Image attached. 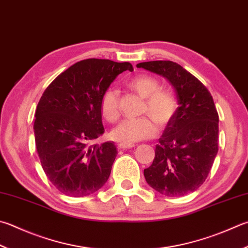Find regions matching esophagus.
I'll list each match as a JSON object with an SVG mask.
<instances>
[{"mask_svg":"<svg viewBox=\"0 0 248 248\" xmlns=\"http://www.w3.org/2000/svg\"><path fill=\"white\" fill-rule=\"evenodd\" d=\"M135 144L134 143H126V142H121L118 144V148L119 149H130V148H134Z\"/></svg>","mask_w":248,"mask_h":248,"instance_id":"obj_1","label":"esophagus"}]
</instances>
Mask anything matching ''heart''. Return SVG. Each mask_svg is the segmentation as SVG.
Segmentation results:
<instances>
[{"label": "heart", "instance_id": "1", "mask_svg": "<svg viewBox=\"0 0 248 248\" xmlns=\"http://www.w3.org/2000/svg\"><path fill=\"white\" fill-rule=\"evenodd\" d=\"M127 86L144 98L142 113L151 116L160 126L170 122L176 111V101L170 93L160 90V83L156 78L142 74L129 80ZM100 110L108 122H116L120 118L119 93L112 88L107 90L101 97ZM151 118L144 115L136 119H126L112 130V137L126 143L150 138L155 134V124Z\"/></svg>", "mask_w": 248, "mask_h": 248}]
</instances>
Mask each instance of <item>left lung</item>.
Wrapping results in <instances>:
<instances>
[{
	"instance_id": "1",
	"label": "left lung",
	"mask_w": 248,
	"mask_h": 248,
	"mask_svg": "<svg viewBox=\"0 0 248 248\" xmlns=\"http://www.w3.org/2000/svg\"><path fill=\"white\" fill-rule=\"evenodd\" d=\"M167 78L179 107L155 147L150 167L143 170L148 185L166 197L193 192L206 180L218 152V112L204 84L180 64L170 60L140 62Z\"/></svg>"
}]
</instances>
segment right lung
Wrapping results in <instances>:
<instances>
[{
	"instance_id": "obj_1",
	"label": "right lung",
	"mask_w": 248,
	"mask_h": 248,
	"mask_svg": "<svg viewBox=\"0 0 248 248\" xmlns=\"http://www.w3.org/2000/svg\"><path fill=\"white\" fill-rule=\"evenodd\" d=\"M129 62L81 60L51 82L37 104L35 147L41 165L60 192L87 197L104 186L116 157L113 142L92 144L105 132L100 101Z\"/></svg>"
}]
</instances>
